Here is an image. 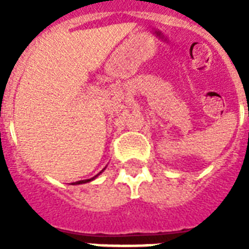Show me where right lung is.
Instances as JSON below:
<instances>
[{
    "label": "right lung",
    "mask_w": 249,
    "mask_h": 249,
    "mask_svg": "<svg viewBox=\"0 0 249 249\" xmlns=\"http://www.w3.org/2000/svg\"><path fill=\"white\" fill-rule=\"evenodd\" d=\"M106 169V168H105ZM103 169V170H105ZM103 170H102V172H103ZM102 172H99V173L97 174V176H94L93 178H89V179H83V181H77V182H73V183H72V185H81V183H86V182H90V181H93V179H95V178L98 177V176H99V174L102 173Z\"/></svg>",
    "instance_id": "right-lung-1"
}]
</instances>
